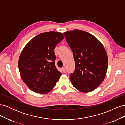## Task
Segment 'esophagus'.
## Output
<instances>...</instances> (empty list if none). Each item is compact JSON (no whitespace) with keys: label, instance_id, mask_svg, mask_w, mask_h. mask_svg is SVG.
Masks as SVG:
<instances>
[{"label":"esophagus","instance_id":"34e87169","mask_svg":"<svg viewBox=\"0 0 125 125\" xmlns=\"http://www.w3.org/2000/svg\"><path fill=\"white\" fill-rule=\"evenodd\" d=\"M62 71H63V72H65V67H62Z\"/></svg>","mask_w":125,"mask_h":125}]
</instances>
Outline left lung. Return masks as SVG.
Masks as SVG:
<instances>
[{
	"mask_svg": "<svg viewBox=\"0 0 125 125\" xmlns=\"http://www.w3.org/2000/svg\"><path fill=\"white\" fill-rule=\"evenodd\" d=\"M73 51L75 69L70 74L73 85L83 92L95 90L103 82L108 67L104 47L95 37L80 30L63 33Z\"/></svg>",
	"mask_w": 125,
	"mask_h": 125,
	"instance_id": "1",
	"label": "left lung"
}]
</instances>
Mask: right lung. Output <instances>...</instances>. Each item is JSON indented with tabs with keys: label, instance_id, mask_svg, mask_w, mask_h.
Returning <instances> with one entry per match:
<instances>
[{
	"label": "right lung",
	"instance_id": "add662e5",
	"mask_svg": "<svg viewBox=\"0 0 125 125\" xmlns=\"http://www.w3.org/2000/svg\"><path fill=\"white\" fill-rule=\"evenodd\" d=\"M62 33L48 32L35 36L20 55L18 67L22 80L33 91L45 94L54 88L62 73L55 65L56 46Z\"/></svg>",
	"mask_w": 125,
	"mask_h": 125
}]
</instances>
